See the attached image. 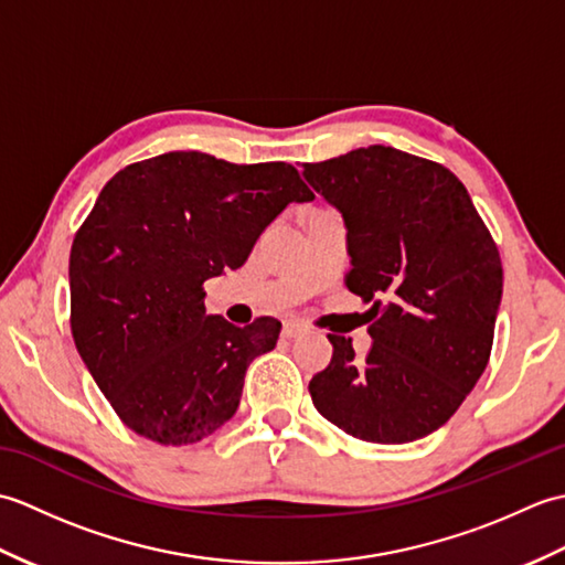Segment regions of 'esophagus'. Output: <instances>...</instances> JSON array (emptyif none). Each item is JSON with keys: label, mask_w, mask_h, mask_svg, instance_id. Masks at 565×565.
Segmentation results:
<instances>
[{"label": "esophagus", "mask_w": 565, "mask_h": 565, "mask_svg": "<svg viewBox=\"0 0 565 565\" xmlns=\"http://www.w3.org/2000/svg\"><path fill=\"white\" fill-rule=\"evenodd\" d=\"M306 330V326L301 320H286L284 322V338H298V334H301Z\"/></svg>", "instance_id": "obj_1"}]
</instances>
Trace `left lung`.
I'll return each mask as SVG.
<instances>
[{
    "label": "left lung",
    "instance_id": "obj_1",
    "mask_svg": "<svg viewBox=\"0 0 565 565\" xmlns=\"http://www.w3.org/2000/svg\"><path fill=\"white\" fill-rule=\"evenodd\" d=\"M347 227V289L371 303V347L328 334L332 359L308 383L347 435L407 444L439 429L486 371L502 298L498 247L447 167L386 146L303 164Z\"/></svg>",
    "mask_w": 565,
    "mask_h": 565
}]
</instances>
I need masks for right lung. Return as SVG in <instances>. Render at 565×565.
Wrapping results in <instances>:
<instances>
[{"label":"right lung","mask_w":565,"mask_h":565,"mask_svg":"<svg viewBox=\"0 0 565 565\" xmlns=\"http://www.w3.org/2000/svg\"><path fill=\"white\" fill-rule=\"evenodd\" d=\"M310 199L291 164L196 150L130 164L102 189L70 252V326L130 429L182 447L235 415L247 366L274 350L281 322L206 316L203 281L243 267L276 215Z\"/></svg>","instance_id":"right-lung-1"}]
</instances>
